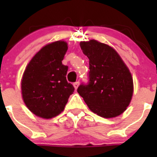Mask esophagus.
Masks as SVG:
<instances>
[{"instance_id": "1", "label": "esophagus", "mask_w": 157, "mask_h": 157, "mask_svg": "<svg viewBox=\"0 0 157 157\" xmlns=\"http://www.w3.org/2000/svg\"><path fill=\"white\" fill-rule=\"evenodd\" d=\"M73 85H74L75 89V90H77L78 86V85H79V82H74V84H73Z\"/></svg>"}]
</instances>
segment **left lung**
Returning a JSON list of instances; mask_svg holds the SVG:
<instances>
[{
	"mask_svg": "<svg viewBox=\"0 0 157 157\" xmlns=\"http://www.w3.org/2000/svg\"><path fill=\"white\" fill-rule=\"evenodd\" d=\"M80 47L89 58L87 83L78 93L89 109L104 118L120 116L127 109L133 95V78L120 55L112 47L96 40L82 41Z\"/></svg>",
	"mask_w": 157,
	"mask_h": 157,
	"instance_id": "8db88e82",
	"label": "left lung"
}]
</instances>
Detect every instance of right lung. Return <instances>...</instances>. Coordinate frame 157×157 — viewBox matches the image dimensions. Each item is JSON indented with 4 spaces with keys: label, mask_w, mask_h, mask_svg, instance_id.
Segmentation results:
<instances>
[{
    "label": "right lung",
    "mask_w": 157,
    "mask_h": 157,
    "mask_svg": "<svg viewBox=\"0 0 157 157\" xmlns=\"http://www.w3.org/2000/svg\"><path fill=\"white\" fill-rule=\"evenodd\" d=\"M67 50L65 41L48 44L36 53L25 70L21 83L23 101L39 117L50 119L59 115L74 92L66 78L68 67L62 63Z\"/></svg>",
    "instance_id": "obj_1"
}]
</instances>
